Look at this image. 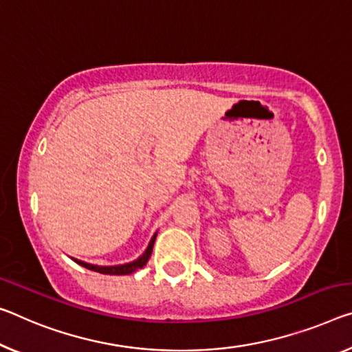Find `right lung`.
<instances>
[{
    "label": "right lung",
    "instance_id": "obj_1",
    "mask_svg": "<svg viewBox=\"0 0 352 352\" xmlns=\"http://www.w3.org/2000/svg\"><path fill=\"white\" fill-rule=\"evenodd\" d=\"M155 238H156V235L152 238V241H150L146 252H144L141 256H139L138 260L133 261V263L119 265V266H94V265L85 263V261H80V260H75V261H76L78 265L87 267V270L100 272V274H109V276H126V274H131V272H135L138 270H141L142 266H146V263H147L148 258H150V255H152Z\"/></svg>",
    "mask_w": 352,
    "mask_h": 352
}]
</instances>
